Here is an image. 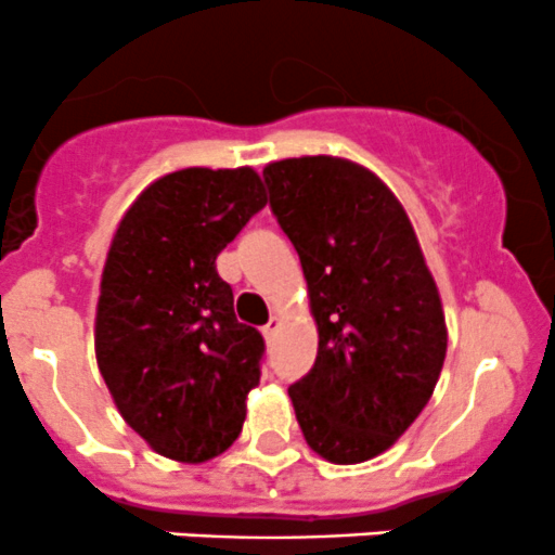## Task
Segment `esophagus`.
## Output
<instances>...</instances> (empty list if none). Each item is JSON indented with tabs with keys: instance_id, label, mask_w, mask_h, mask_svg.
Returning a JSON list of instances; mask_svg holds the SVG:
<instances>
[{
	"instance_id": "1",
	"label": "esophagus",
	"mask_w": 555,
	"mask_h": 555,
	"mask_svg": "<svg viewBox=\"0 0 555 555\" xmlns=\"http://www.w3.org/2000/svg\"><path fill=\"white\" fill-rule=\"evenodd\" d=\"M279 324H282V319H279V317H271V319H268V324H262V335H266V338L271 340L273 335H276Z\"/></svg>"
}]
</instances>
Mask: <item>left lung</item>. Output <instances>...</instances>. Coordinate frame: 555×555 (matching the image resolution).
Instances as JSON below:
<instances>
[{
  "label": "left lung",
  "instance_id": "8db88e82",
  "mask_svg": "<svg viewBox=\"0 0 555 555\" xmlns=\"http://www.w3.org/2000/svg\"><path fill=\"white\" fill-rule=\"evenodd\" d=\"M262 177L319 330L317 362L289 386L295 416L322 459L367 462L416 422L443 371L438 287L405 209L365 166L306 155Z\"/></svg>",
  "mask_w": 555,
  "mask_h": 555
}]
</instances>
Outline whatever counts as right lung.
Masks as SVG:
<instances>
[{
	"label": "right lung",
	"instance_id": "1",
	"mask_svg": "<svg viewBox=\"0 0 555 555\" xmlns=\"http://www.w3.org/2000/svg\"><path fill=\"white\" fill-rule=\"evenodd\" d=\"M266 190L249 166L155 179L122 215L102 273L96 362L128 427L173 462L233 446L266 344L217 273Z\"/></svg>",
	"mask_w": 555,
	"mask_h": 555
}]
</instances>
